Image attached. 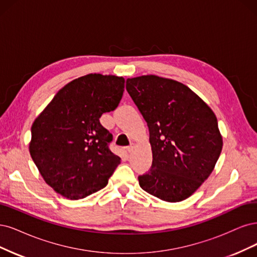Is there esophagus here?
Returning a JSON list of instances; mask_svg holds the SVG:
<instances>
[{"label": "esophagus", "mask_w": 257, "mask_h": 257, "mask_svg": "<svg viewBox=\"0 0 257 257\" xmlns=\"http://www.w3.org/2000/svg\"><path fill=\"white\" fill-rule=\"evenodd\" d=\"M135 147H136V144H135V143H131V144H130V146H128V147H127V151H128V153H131L132 151H134V150H135Z\"/></svg>", "instance_id": "obj_1"}]
</instances>
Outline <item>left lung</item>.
<instances>
[{"label":"left lung","instance_id":"1","mask_svg":"<svg viewBox=\"0 0 257 257\" xmlns=\"http://www.w3.org/2000/svg\"><path fill=\"white\" fill-rule=\"evenodd\" d=\"M126 89L150 129L152 168L139 176L144 191L176 203L209 177L223 146L213 111L178 81L147 74L126 81Z\"/></svg>","mask_w":257,"mask_h":257}]
</instances>
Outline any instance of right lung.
<instances>
[{"label": "right lung", "instance_id": "right-lung-1", "mask_svg": "<svg viewBox=\"0 0 257 257\" xmlns=\"http://www.w3.org/2000/svg\"><path fill=\"white\" fill-rule=\"evenodd\" d=\"M125 79L89 73L56 93L32 125L33 161L56 193L80 200L107 185L120 163L109 150L112 135L99 118L116 109Z\"/></svg>", "mask_w": 257, "mask_h": 257}]
</instances>
